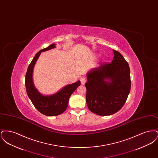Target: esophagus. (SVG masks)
Here are the masks:
<instances>
[{"label": "esophagus", "mask_w": 158, "mask_h": 158, "mask_svg": "<svg viewBox=\"0 0 158 158\" xmlns=\"http://www.w3.org/2000/svg\"><path fill=\"white\" fill-rule=\"evenodd\" d=\"M80 81H81V84L82 85H85V83H86V79L85 78V77H82V78H81V79H80Z\"/></svg>", "instance_id": "obj_1"}]
</instances>
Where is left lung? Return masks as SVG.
Returning a JSON list of instances; mask_svg holds the SVG:
<instances>
[{
  "label": "left lung",
  "instance_id": "left-lung-1",
  "mask_svg": "<svg viewBox=\"0 0 158 158\" xmlns=\"http://www.w3.org/2000/svg\"><path fill=\"white\" fill-rule=\"evenodd\" d=\"M113 52L111 63H102L86 75V104L91 112L99 115L118 112L124 105L130 91L128 64L118 52L113 50Z\"/></svg>",
  "mask_w": 158,
  "mask_h": 158
}]
</instances>
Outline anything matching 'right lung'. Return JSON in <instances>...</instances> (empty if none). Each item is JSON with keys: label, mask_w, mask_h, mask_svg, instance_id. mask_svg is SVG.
Returning <instances> with one entry per match:
<instances>
[{"label": "right lung", "mask_w": 158, "mask_h": 158, "mask_svg": "<svg viewBox=\"0 0 158 158\" xmlns=\"http://www.w3.org/2000/svg\"><path fill=\"white\" fill-rule=\"evenodd\" d=\"M56 47L52 44L38 52L31 62L25 76V87L28 97L39 112L47 116H56L63 113L68 107L70 95L81 85L80 81L66 85L57 93L50 95L41 94L35 87L32 80V72L35 64L41 52Z\"/></svg>", "instance_id": "1"}]
</instances>
